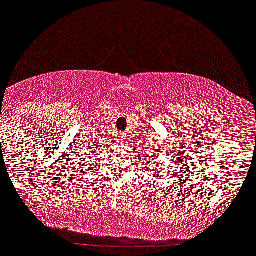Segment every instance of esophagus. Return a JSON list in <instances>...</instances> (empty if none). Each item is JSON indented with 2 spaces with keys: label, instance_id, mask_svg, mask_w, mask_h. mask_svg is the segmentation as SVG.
<instances>
[{
  "label": "esophagus",
  "instance_id": "34e87169",
  "mask_svg": "<svg viewBox=\"0 0 256 256\" xmlns=\"http://www.w3.org/2000/svg\"><path fill=\"white\" fill-rule=\"evenodd\" d=\"M117 142H121V144H125V142H126V136L125 135H120V136H118V139H117Z\"/></svg>",
  "mask_w": 256,
  "mask_h": 256
}]
</instances>
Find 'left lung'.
Segmentation results:
<instances>
[{"instance_id": "8db88e82", "label": "left lung", "mask_w": 256, "mask_h": 256, "mask_svg": "<svg viewBox=\"0 0 256 256\" xmlns=\"http://www.w3.org/2000/svg\"><path fill=\"white\" fill-rule=\"evenodd\" d=\"M156 172H158V169H156Z\"/></svg>"}]
</instances>
